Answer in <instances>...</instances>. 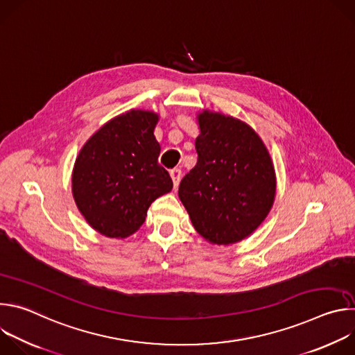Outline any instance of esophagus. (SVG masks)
Listing matches in <instances>:
<instances>
[{
  "label": "esophagus",
  "instance_id": "obj_1",
  "mask_svg": "<svg viewBox=\"0 0 355 355\" xmlns=\"http://www.w3.org/2000/svg\"><path fill=\"white\" fill-rule=\"evenodd\" d=\"M170 175H171V180H173V184H174V188H177L178 187V184H180V180H181V175H182V173H181V170L180 168H173L171 171H170Z\"/></svg>",
  "mask_w": 355,
  "mask_h": 355
}]
</instances>
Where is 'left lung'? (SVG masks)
Listing matches in <instances>:
<instances>
[{
	"mask_svg": "<svg viewBox=\"0 0 355 355\" xmlns=\"http://www.w3.org/2000/svg\"><path fill=\"white\" fill-rule=\"evenodd\" d=\"M196 166L178 196L195 230L212 244H233L254 232L275 198L270 153L247 123L218 112L198 115Z\"/></svg>",
	"mask_w": 355,
	"mask_h": 355,
	"instance_id": "left-lung-1",
	"label": "left lung"
}]
</instances>
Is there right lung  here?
Masks as SVG:
<instances>
[{
  "instance_id": "right-lung-1",
  "label": "right lung",
  "mask_w": 355,
  "mask_h": 355,
  "mask_svg": "<svg viewBox=\"0 0 355 355\" xmlns=\"http://www.w3.org/2000/svg\"><path fill=\"white\" fill-rule=\"evenodd\" d=\"M157 121L155 112L132 110L107 122L83 146L73 170V196L101 234L123 239L135 233L151 202L171 191V177L159 164Z\"/></svg>"
}]
</instances>
